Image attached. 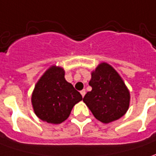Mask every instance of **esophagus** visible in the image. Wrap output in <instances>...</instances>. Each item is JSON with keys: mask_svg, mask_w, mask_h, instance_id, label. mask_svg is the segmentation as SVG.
<instances>
[{"mask_svg": "<svg viewBox=\"0 0 156 156\" xmlns=\"http://www.w3.org/2000/svg\"><path fill=\"white\" fill-rule=\"evenodd\" d=\"M80 93H81V95H82V96L83 97V96H85V93H86V92H85V90H81Z\"/></svg>", "mask_w": 156, "mask_h": 156, "instance_id": "34e87169", "label": "esophagus"}]
</instances>
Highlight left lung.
I'll use <instances>...</instances> for the list:
<instances>
[{
	"mask_svg": "<svg viewBox=\"0 0 156 156\" xmlns=\"http://www.w3.org/2000/svg\"><path fill=\"white\" fill-rule=\"evenodd\" d=\"M91 91L87 92L83 101L93 115L102 123H110L126 113L130 93L122 78L107 63L100 64L91 74L89 83Z\"/></svg>",
	"mask_w": 156,
	"mask_h": 156,
	"instance_id": "obj_1",
	"label": "left lung"
}]
</instances>
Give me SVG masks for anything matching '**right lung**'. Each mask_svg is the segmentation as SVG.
I'll use <instances>...</instances> for the list:
<instances>
[{"label": "right lung", "mask_w": 156, "mask_h": 156, "mask_svg": "<svg viewBox=\"0 0 156 156\" xmlns=\"http://www.w3.org/2000/svg\"><path fill=\"white\" fill-rule=\"evenodd\" d=\"M81 94L65 79L64 70L51 66L37 83L31 101L35 114L43 121L60 124L68 118Z\"/></svg>", "instance_id": "add662e5"}]
</instances>
